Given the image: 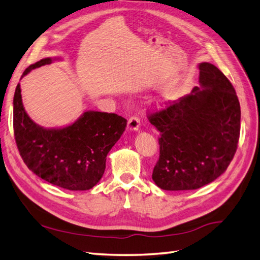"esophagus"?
I'll list each match as a JSON object with an SVG mask.
<instances>
[{
  "instance_id": "obj_1",
  "label": "esophagus",
  "mask_w": 260,
  "mask_h": 260,
  "mask_svg": "<svg viewBox=\"0 0 260 260\" xmlns=\"http://www.w3.org/2000/svg\"><path fill=\"white\" fill-rule=\"evenodd\" d=\"M139 125H141V121H139V118L136 115L131 116L128 122H127V129L128 131H137L139 128Z\"/></svg>"
}]
</instances>
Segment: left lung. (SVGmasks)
<instances>
[{
    "mask_svg": "<svg viewBox=\"0 0 260 260\" xmlns=\"http://www.w3.org/2000/svg\"><path fill=\"white\" fill-rule=\"evenodd\" d=\"M199 70L200 88L148 114L160 132L152 180L164 190H196L214 181L237 149L241 105L234 86L214 64L202 62Z\"/></svg>",
    "mask_w": 260,
    "mask_h": 260,
    "instance_id": "left-lung-1",
    "label": "left lung"
}]
</instances>
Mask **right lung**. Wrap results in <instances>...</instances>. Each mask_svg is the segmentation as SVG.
Returning a JSON list of instances; mask_svg holds the SVG:
<instances>
[{
    "label": "right lung",
    "mask_w": 260,
    "mask_h": 260,
    "mask_svg": "<svg viewBox=\"0 0 260 260\" xmlns=\"http://www.w3.org/2000/svg\"><path fill=\"white\" fill-rule=\"evenodd\" d=\"M54 60L42 59L29 66L22 78ZM13 108L15 142L25 165L45 181L72 191L89 190L100 181L106 156L127 124L114 113L88 111L66 127L44 128L25 112L19 83Z\"/></svg>",
    "instance_id": "1"
}]
</instances>
